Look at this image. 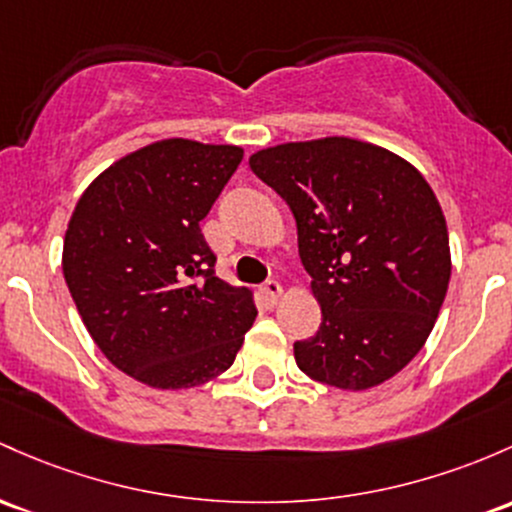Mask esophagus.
Masks as SVG:
<instances>
[{
	"label": "esophagus",
	"mask_w": 512,
	"mask_h": 512,
	"mask_svg": "<svg viewBox=\"0 0 512 512\" xmlns=\"http://www.w3.org/2000/svg\"><path fill=\"white\" fill-rule=\"evenodd\" d=\"M262 296H265L267 303H277L279 296H282V284H279L277 279H267V282L262 284Z\"/></svg>",
	"instance_id": "obj_1"
}]
</instances>
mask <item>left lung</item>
<instances>
[{
    "label": "left lung",
    "mask_w": 512,
    "mask_h": 512,
    "mask_svg": "<svg viewBox=\"0 0 512 512\" xmlns=\"http://www.w3.org/2000/svg\"><path fill=\"white\" fill-rule=\"evenodd\" d=\"M250 170L289 204L299 255L323 320L294 342L301 372L369 389L401 372L428 340L449 284V238L425 177L352 138L286 143Z\"/></svg>",
    "instance_id": "left-lung-1"
}]
</instances>
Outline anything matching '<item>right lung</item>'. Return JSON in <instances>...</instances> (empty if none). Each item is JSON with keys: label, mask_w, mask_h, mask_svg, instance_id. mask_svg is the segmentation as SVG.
<instances>
[{"label": "right lung", "mask_w": 512, "mask_h": 512, "mask_svg": "<svg viewBox=\"0 0 512 512\" xmlns=\"http://www.w3.org/2000/svg\"><path fill=\"white\" fill-rule=\"evenodd\" d=\"M243 150L170 138L99 174L72 213L63 272L89 335L114 367L187 389L235 362L257 308L216 277L199 223Z\"/></svg>", "instance_id": "add662e5"}]
</instances>
